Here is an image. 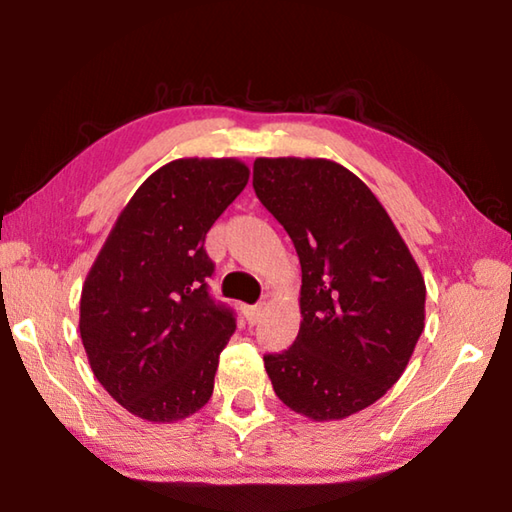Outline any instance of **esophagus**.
<instances>
[{"label":"esophagus","mask_w":512,"mask_h":512,"mask_svg":"<svg viewBox=\"0 0 512 512\" xmlns=\"http://www.w3.org/2000/svg\"><path fill=\"white\" fill-rule=\"evenodd\" d=\"M259 311H262V307L255 305V307H244V316L248 320V325H255L259 320Z\"/></svg>","instance_id":"esophagus-1"}]
</instances>
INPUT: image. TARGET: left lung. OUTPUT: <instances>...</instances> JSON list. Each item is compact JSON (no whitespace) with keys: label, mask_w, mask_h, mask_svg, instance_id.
I'll list each match as a JSON object with an SVG mask.
<instances>
[{"label":"left lung","mask_w":512,"mask_h":512,"mask_svg":"<svg viewBox=\"0 0 512 512\" xmlns=\"http://www.w3.org/2000/svg\"><path fill=\"white\" fill-rule=\"evenodd\" d=\"M253 187L300 259V332L266 354L280 400L314 422L343 420L384 397L409 366L427 287L370 187L325 158H257Z\"/></svg>","instance_id":"left-lung-1"}]
</instances>
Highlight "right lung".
I'll list each match as a JSON object with an SVG mask.
<instances>
[{
  "label": "right lung",
  "instance_id": "right-lung-1",
  "mask_svg": "<svg viewBox=\"0 0 512 512\" xmlns=\"http://www.w3.org/2000/svg\"><path fill=\"white\" fill-rule=\"evenodd\" d=\"M237 158H178L117 216L83 282L79 329L99 384L153 424L185 420L214 391L235 318L214 305L205 235L241 194Z\"/></svg>",
  "mask_w": 512,
  "mask_h": 512
}]
</instances>
